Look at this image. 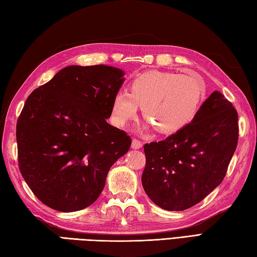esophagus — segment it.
Returning <instances> with one entry per match:
<instances>
[{"instance_id": "obj_1", "label": "esophagus", "mask_w": 257, "mask_h": 257, "mask_svg": "<svg viewBox=\"0 0 257 257\" xmlns=\"http://www.w3.org/2000/svg\"><path fill=\"white\" fill-rule=\"evenodd\" d=\"M143 147V144L139 142V140L137 139H134L133 143H132V148L133 149H140Z\"/></svg>"}]
</instances>
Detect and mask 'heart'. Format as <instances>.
<instances>
[{"mask_svg":"<svg viewBox=\"0 0 257 257\" xmlns=\"http://www.w3.org/2000/svg\"><path fill=\"white\" fill-rule=\"evenodd\" d=\"M205 100V83L197 74L150 71L136 78L130 93L119 91L112 102L118 125L136 118L139 105L160 134L173 135L193 122Z\"/></svg>","mask_w":257,"mask_h":257,"instance_id":"obj_1","label":"heart"}]
</instances>
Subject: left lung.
<instances>
[{"label":"left lung","mask_w":257,"mask_h":257,"mask_svg":"<svg viewBox=\"0 0 257 257\" xmlns=\"http://www.w3.org/2000/svg\"><path fill=\"white\" fill-rule=\"evenodd\" d=\"M237 120L233 104L214 91L187 127L145 145L142 183L153 203L180 212L212 193L223 182L236 150Z\"/></svg>","instance_id":"1"}]
</instances>
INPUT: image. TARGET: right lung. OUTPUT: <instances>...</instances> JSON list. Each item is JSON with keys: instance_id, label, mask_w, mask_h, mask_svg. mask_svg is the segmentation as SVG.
I'll list each match as a JSON object with an SVG mask.
<instances>
[{"instance_id": "1", "label": "right lung", "mask_w": 257, "mask_h": 257, "mask_svg": "<svg viewBox=\"0 0 257 257\" xmlns=\"http://www.w3.org/2000/svg\"><path fill=\"white\" fill-rule=\"evenodd\" d=\"M124 71L69 65L29 95L17 124L19 166L41 202L63 213L93 204L132 139L107 122Z\"/></svg>"}]
</instances>
